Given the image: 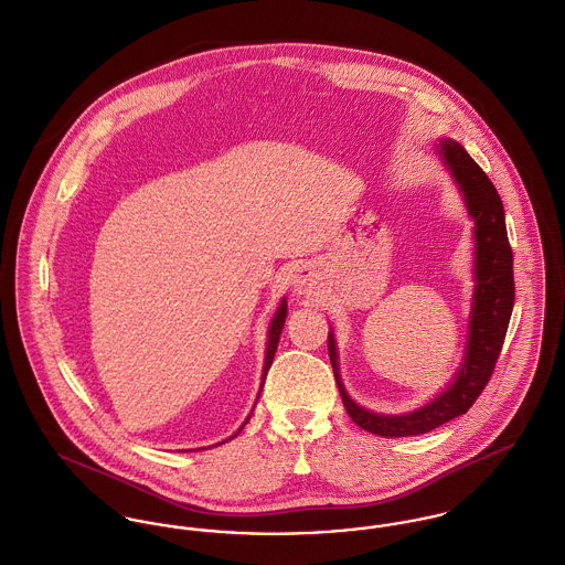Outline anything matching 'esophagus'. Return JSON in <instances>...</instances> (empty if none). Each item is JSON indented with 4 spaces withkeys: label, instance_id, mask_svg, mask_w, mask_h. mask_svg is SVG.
<instances>
[{
    "label": "esophagus",
    "instance_id": "34e87169",
    "mask_svg": "<svg viewBox=\"0 0 565 565\" xmlns=\"http://www.w3.org/2000/svg\"><path fill=\"white\" fill-rule=\"evenodd\" d=\"M312 282H315V274L308 267L296 269V274H294V289L298 294H308L312 289Z\"/></svg>",
    "mask_w": 565,
    "mask_h": 565
}]
</instances>
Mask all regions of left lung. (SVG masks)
Listing matches in <instances>:
<instances>
[{
  "label": "left lung",
  "instance_id": "left-lung-1",
  "mask_svg": "<svg viewBox=\"0 0 565 565\" xmlns=\"http://www.w3.org/2000/svg\"><path fill=\"white\" fill-rule=\"evenodd\" d=\"M440 154L463 192L466 205L475 220V242H477L475 246L477 248V260H475L477 287H475V302H472L470 337H468V350H466L462 369L456 375L454 384L434 402L411 414L386 416V414L362 411L348 397L339 380L334 337L328 334L330 362L334 369V377H337L345 411L359 427L384 438L427 434L440 427L443 423L470 411V406L483 393L486 384L494 373L497 360L505 343L510 317H512L513 255L510 239H508L505 211H503L501 196L492 185V181L488 179V174L458 142L445 140L440 145Z\"/></svg>",
  "mask_w": 565,
  "mask_h": 565
}]
</instances>
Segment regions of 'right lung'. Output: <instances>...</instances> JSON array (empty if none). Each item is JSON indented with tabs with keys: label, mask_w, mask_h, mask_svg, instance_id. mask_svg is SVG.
Here are the masks:
<instances>
[{
	"label": "right lung",
	"mask_w": 565,
	"mask_h": 565,
	"mask_svg": "<svg viewBox=\"0 0 565 565\" xmlns=\"http://www.w3.org/2000/svg\"><path fill=\"white\" fill-rule=\"evenodd\" d=\"M285 319H287V302L282 300V305L280 308L276 310V315H274V319H271V326H269V339H267V356H265V369H263V375H267V371H269V366H271V360H274V354H276V348H278V341H280V332H282V326H285ZM248 423V420H246ZM244 423V425H246ZM244 425L239 427V431L244 429ZM237 431V434H239ZM235 434V436H237ZM233 436V438H235Z\"/></svg>",
	"instance_id": "1"
}]
</instances>
